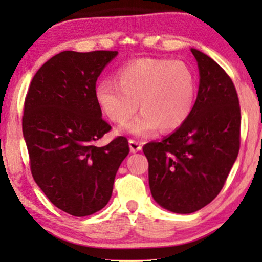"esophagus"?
<instances>
[{"instance_id":"34e87169","label":"esophagus","mask_w":262,"mask_h":262,"mask_svg":"<svg viewBox=\"0 0 262 262\" xmlns=\"http://www.w3.org/2000/svg\"><path fill=\"white\" fill-rule=\"evenodd\" d=\"M128 144H130V150L132 152H137L139 150H142V143L138 141H135V139H130L128 141Z\"/></svg>"}]
</instances>
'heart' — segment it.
Instances as JSON below:
<instances>
[{"label":"heart","mask_w":262,"mask_h":262,"mask_svg":"<svg viewBox=\"0 0 262 262\" xmlns=\"http://www.w3.org/2000/svg\"><path fill=\"white\" fill-rule=\"evenodd\" d=\"M117 82H100L95 88L96 101L118 124L134 116L139 101L142 114L124 126L138 137L151 136L159 126L162 131L180 127L194 105V74L181 60L150 57L131 60L118 71Z\"/></svg>","instance_id":"1"}]
</instances>
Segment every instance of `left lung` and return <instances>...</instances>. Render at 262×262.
<instances>
[{"instance_id": "left-lung-1", "label": "left lung", "mask_w": 262, "mask_h": 262, "mask_svg": "<svg viewBox=\"0 0 262 262\" xmlns=\"http://www.w3.org/2000/svg\"><path fill=\"white\" fill-rule=\"evenodd\" d=\"M191 51L200 80L188 119L161 142L143 146L152 198L175 213L195 212L220 194L241 138V108L231 78L205 53Z\"/></svg>"}]
</instances>
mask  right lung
<instances>
[{
  "mask_svg": "<svg viewBox=\"0 0 262 262\" xmlns=\"http://www.w3.org/2000/svg\"><path fill=\"white\" fill-rule=\"evenodd\" d=\"M118 51H63L37 71L25 98L23 132L34 181L53 205L75 217L106 206L130 148L111 131L95 98L96 80Z\"/></svg>",
  "mask_w": 262,
  "mask_h": 262,
  "instance_id": "obj_1",
  "label": "right lung"
}]
</instances>
